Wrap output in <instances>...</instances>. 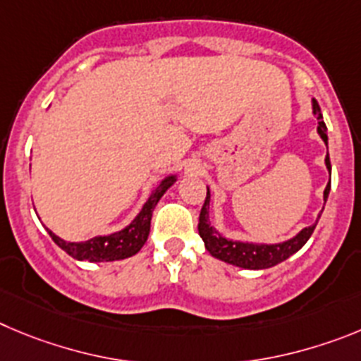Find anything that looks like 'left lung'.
<instances>
[{"label": "left lung", "instance_id": "left-lung-1", "mask_svg": "<svg viewBox=\"0 0 361 361\" xmlns=\"http://www.w3.org/2000/svg\"><path fill=\"white\" fill-rule=\"evenodd\" d=\"M313 115L318 120V135L324 140V144L327 145V128L322 120V111L318 108V102L313 100ZM326 167L329 171L331 176V161H329V152L326 154ZM331 190V180L326 185V190H324V204H326L327 197H329ZM324 210V207H322ZM210 188L207 187V200H204L203 209L200 214V223H197V232L200 237L203 239L204 248L209 250V253L212 257L219 259L223 262H228L232 266H239V268L245 269H266L271 268V266L281 264L282 261H286L288 257H291L293 253H297L302 246L306 245L307 239L313 233L314 226H317L318 219H320V214H318V219L314 221L311 226L302 228L297 235H293L291 239H286L281 243H252V241H235V239H228L225 237L219 230L214 228L210 225Z\"/></svg>", "mask_w": 361, "mask_h": 361}]
</instances>
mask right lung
Returning a JSON list of instances; mask_svg holds the SVG:
<instances>
[{"instance_id": "obj_1", "label": "right lung", "mask_w": 361, "mask_h": 361, "mask_svg": "<svg viewBox=\"0 0 361 361\" xmlns=\"http://www.w3.org/2000/svg\"><path fill=\"white\" fill-rule=\"evenodd\" d=\"M178 181V174H167L157 187L151 190V196L145 201L138 216L124 226L118 232L106 233V235H97L87 239V241L71 243L64 241L63 237L55 235L51 230H48L50 237L59 248H63L68 255H71L77 261H87V262H109V261H120V259H128L135 253L140 252L142 246L145 245L149 237V230H151V217L152 210L158 204L169 188L173 187Z\"/></svg>"}]
</instances>
